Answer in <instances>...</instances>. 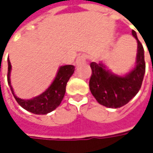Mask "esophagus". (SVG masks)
<instances>
[{
  "label": "esophagus",
  "instance_id": "esophagus-1",
  "mask_svg": "<svg viewBox=\"0 0 153 153\" xmlns=\"http://www.w3.org/2000/svg\"><path fill=\"white\" fill-rule=\"evenodd\" d=\"M86 59L87 57L85 55L79 56L76 59V65H81L83 63H85L86 62Z\"/></svg>",
  "mask_w": 153,
  "mask_h": 153
}]
</instances>
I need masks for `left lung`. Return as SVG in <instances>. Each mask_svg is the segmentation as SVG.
Here are the masks:
<instances>
[{
  "label": "left lung",
  "mask_w": 153,
  "mask_h": 153,
  "mask_svg": "<svg viewBox=\"0 0 153 153\" xmlns=\"http://www.w3.org/2000/svg\"><path fill=\"white\" fill-rule=\"evenodd\" d=\"M132 35L137 40L136 65L124 76L113 74L106 68L102 62H92L91 76L89 86L93 97L101 105L107 108H119L124 106L140 91L146 71L144 49L137 38L136 32Z\"/></svg>",
  "instance_id": "left-lung-1"
}]
</instances>
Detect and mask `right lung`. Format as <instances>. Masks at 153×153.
<instances>
[{
  "label": "right lung",
  "mask_w": 153,
  "mask_h": 153,
  "mask_svg": "<svg viewBox=\"0 0 153 153\" xmlns=\"http://www.w3.org/2000/svg\"><path fill=\"white\" fill-rule=\"evenodd\" d=\"M7 62L8 85L11 88L12 93L13 94L14 98L22 108L34 114H46L55 110L60 105L66 92L67 83L74 72V66L73 65L61 66L56 74L55 79L45 92L40 94V96L36 97H34L33 99L23 100L17 97L14 94L13 89L11 85V80H10V73L12 69V65L9 58L7 59Z\"/></svg>",
  "instance_id": "1"
}]
</instances>
